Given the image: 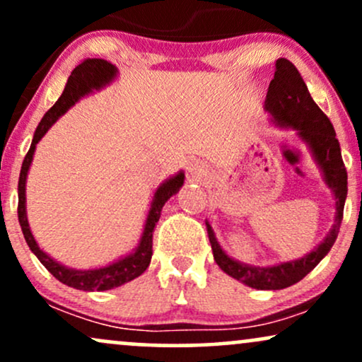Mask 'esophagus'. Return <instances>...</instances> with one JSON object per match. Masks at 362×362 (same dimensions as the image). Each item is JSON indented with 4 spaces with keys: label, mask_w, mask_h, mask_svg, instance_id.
<instances>
[{
    "label": "esophagus",
    "mask_w": 362,
    "mask_h": 362,
    "mask_svg": "<svg viewBox=\"0 0 362 362\" xmlns=\"http://www.w3.org/2000/svg\"><path fill=\"white\" fill-rule=\"evenodd\" d=\"M189 172H190V175H192V177H202V175H204V170H202V167H199V165H190Z\"/></svg>",
    "instance_id": "34e87169"
}]
</instances>
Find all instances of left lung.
Here are the masks:
<instances>
[{
  "mask_svg": "<svg viewBox=\"0 0 362 362\" xmlns=\"http://www.w3.org/2000/svg\"><path fill=\"white\" fill-rule=\"evenodd\" d=\"M265 109L271 112L272 117L282 126L298 129L301 138L310 144L315 160L323 170L327 185L334 190L335 199H337V219H335L334 228L327 235V238L318 245L317 250L308 253L303 259L264 269L252 267V265L240 264V262L230 259L219 248L209 224H206L214 260L221 267V271L250 288L284 289L288 286L296 284L306 274L313 271L337 240L344 216V202L347 197V170L342 161V155H340L334 126L311 98L306 83L303 81L296 66L288 59H277L276 62V73L269 85Z\"/></svg>",
  "mask_w": 362,
  "mask_h": 362,
  "instance_id": "obj_1",
  "label": "left lung"
}]
</instances>
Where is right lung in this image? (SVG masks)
Listing matches in <instances>:
<instances>
[{"mask_svg": "<svg viewBox=\"0 0 362 362\" xmlns=\"http://www.w3.org/2000/svg\"><path fill=\"white\" fill-rule=\"evenodd\" d=\"M117 69L114 64L103 61V59H85L76 68L73 69L71 76L68 78L66 83V88L62 91L54 105L45 112L42 120L39 122V126L35 129L34 139H32L30 149H28L27 156H25L22 170H20V180H18V221L22 226L25 242H27L30 250L35 253L37 259L42 262V265L47 269L49 272L56 277L57 281H61L62 284L69 286L74 289H83V291H107L119 288V286L126 284V282L136 279L148 269L149 262H151L153 255V231L160 219L161 207L165 202L172 197L173 194L184 185V173H178L173 178H170L168 182H165L163 185L155 192V199H153L151 209H149L146 224H144V233L141 236V243L138 250L131 255L124 257L115 264L107 265L102 269H93V271H74V269H68L64 265L57 264L56 260H52L47 253H44L39 248V245L34 240V236L30 233V228H28L27 221V213H25V182H27V172L30 168L32 158H34L35 144L39 143L40 138L47 132V129L56 122L59 115L64 114L69 107L73 105L78 98L86 95L91 88H100L102 85L109 83L112 78L115 76Z\"/></svg>", "mask_w": 362, "mask_h": 362, "instance_id": "obj_1", "label": "right lung"}]
</instances>
